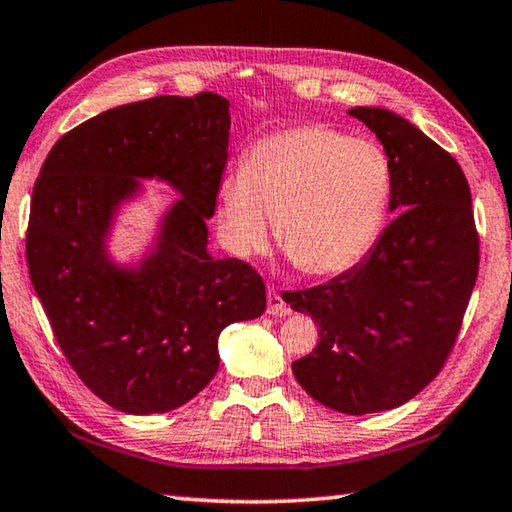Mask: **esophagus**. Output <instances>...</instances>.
I'll return each mask as SVG.
<instances>
[{
    "mask_svg": "<svg viewBox=\"0 0 512 512\" xmlns=\"http://www.w3.org/2000/svg\"><path fill=\"white\" fill-rule=\"evenodd\" d=\"M268 315H277V317H282V315H288L290 313V308H288V304L284 302V297H282V293H279V290L275 288V286H270L268 288Z\"/></svg>",
    "mask_w": 512,
    "mask_h": 512,
    "instance_id": "obj_1",
    "label": "esophagus"
}]
</instances>
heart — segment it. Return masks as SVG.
<instances>
[{
  "label": "heart",
  "mask_w": 512,
  "mask_h": 512,
  "mask_svg": "<svg viewBox=\"0 0 512 512\" xmlns=\"http://www.w3.org/2000/svg\"><path fill=\"white\" fill-rule=\"evenodd\" d=\"M393 166L382 146L326 126L259 139L219 188V228L239 257L277 239L313 275L357 266L384 228Z\"/></svg>",
  "instance_id": "obj_1"
}]
</instances>
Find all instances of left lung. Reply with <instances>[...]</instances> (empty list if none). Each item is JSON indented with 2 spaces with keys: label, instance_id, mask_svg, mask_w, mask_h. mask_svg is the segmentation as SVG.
Listing matches in <instances>:
<instances>
[{
  "label": "left lung",
  "instance_id": "8db88e82",
  "mask_svg": "<svg viewBox=\"0 0 512 512\" xmlns=\"http://www.w3.org/2000/svg\"><path fill=\"white\" fill-rule=\"evenodd\" d=\"M393 166L395 213L370 253L330 282L284 293L313 315L319 344L293 373L319 404L366 415L406 404L433 382L477 282L479 239L462 168L406 117L355 106Z\"/></svg>",
  "mask_w": 512,
  "mask_h": 512
}]
</instances>
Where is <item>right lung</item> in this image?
I'll list each match as a JSON object with an SVG mask.
<instances>
[{
	"instance_id": "1",
	"label": "right lung",
	"mask_w": 512,
	"mask_h": 512,
	"mask_svg": "<svg viewBox=\"0 0 512 512\" xmlns=\"http://www.w3.org/2000/svg\"><path fill=\"white\" fill-rule=\"evenodd\" d=\"M230 102L159 95L110 108L50 148L30 202L28 273L59 348L93 393L128 415L190 402L219 368V333L266 310L253 268L208 250L228 162ZM144 181L180 197L137 260L109 253Z\"/></svg>"
}]
</instances>
